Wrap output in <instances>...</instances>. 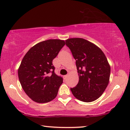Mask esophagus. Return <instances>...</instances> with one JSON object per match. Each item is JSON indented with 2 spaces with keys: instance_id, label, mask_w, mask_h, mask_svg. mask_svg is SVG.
Returning a JSON list of instances; mask_svg holds the SVG:
<instances>
[{
  "instance_id": "1",
  "label": "esophagus",
  "mask_w": 130,
  "mask_h": 130,
  "mask_svg": "<svg viewBox=\"0 0 130 130\" xmlns=\"http://www.w3.org/2000/svg\"><path fill=\"white\" fill-rule=\"evenodd\" d=\"M67 77H68V75H65V76H63V79H64V80H65V79L67 78Z\"/></svg>"
}]
</instances>
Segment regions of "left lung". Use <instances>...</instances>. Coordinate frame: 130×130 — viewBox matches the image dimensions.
Segmentation results:
<instances>
[{"label": "left lung", "instance_id": "left-lung-1", "mask_svg": "<svg viewBox=\"0 0 130 130\" xmlns=\"http://www.w3.org/2000/svg\"><path fill=\"white\" fill-rule=\"evenodd\" d=\"M69 47L76 60L79 81L70 88L78 100L92 102L102 95L108 85L111 67L103 52L98 46L81 38L68 39Z\"/></svg>", "mask_w": 130, "mask_h": 130}]
</instances>
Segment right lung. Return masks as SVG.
I'll use <instances>...</instances> for the list:
<instances>
[{
    "label": "right lung",
    "instance_id": "add662e5",
    "mask_svg": "<svg viewBox=\"0 0 130 130\" xmlns=\"http://www.w3.org/2000/svg\"><path fill=\"white\" fill-rule=\"evenodd\" d=\"M65 45L64 40L48 39L31 47L18 70L23 91L34 102H49L56 98L63 79L54 73L53 60Z\"/></svg>",
    "mask_w": 130,
    "mask_h": 130
}]
</instances>
